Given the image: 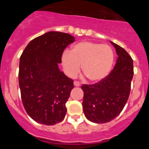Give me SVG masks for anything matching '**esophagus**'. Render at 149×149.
<instances>
[{
  "instance_id": "obj_1",
  "label": "esophagus",
  "mask_w": 149,
  "mask_h": 149,
  "mask_svg": "<svg viewBox=\"0 0 149 149\" xmlns=\"http://www.w3.org/2000/svg\"><path fill=\"white\" fill-rule=\"evenodd\" d=\"M74 85L75 86H81V84L79 82H77V81H74Z\"/></svg>"
}]
</instances>
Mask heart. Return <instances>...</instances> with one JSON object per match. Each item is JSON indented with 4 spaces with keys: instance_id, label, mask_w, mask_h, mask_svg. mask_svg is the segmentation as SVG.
I'll use <instances>...</instances> for the list:
<instances>
[{
    "instance_id": "heart-1",
    "label": "heart",
    "mask_w": 149,
    "mask_h": 149,
    "mask_svg": "<svg viewBox=\"0 0 149 149\" xmlns=\"http://www.w3.org/2000/svg\"><path fill=\"white\" fill-rule=\"evenodd\" d=\"M64 72L69 77L82 72L90 82L102 81L108 75L114 63V51L110 46L92 42H81L65 51L61 56Z\"/></svg>"
}]
</instances>
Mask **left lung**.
Segmentation results:
<instances>
[{
  "label": "left lung",
  "instance_id": "1",
  "mask_svg": "<svg viewBox=\"0 0 149 149\" xmlns=\"http://www.w3.org/2000/svg\"><path fill=\"white\" fill-rule=\"evenodd\" d=\"M118 55L115 67L97 84H84L83 110L86 119L95 123L110 122L125 106L134 76L133 60L125 50L110 42Z\"/></svg>",
  "mask_w": 149,
  "mask_h": 149
}]
</instances>
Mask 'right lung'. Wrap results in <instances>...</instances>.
<instances>
[{"label":"right lung","instance_id":"obj_1","mask_svg":"<svg viewBox=\"0 0 149 149\" xmlns=\"http://www.w3.org/2000/svg\"><path fill=\"white\" fill-rule=\"evenodd\" d=\"M70 34L50 31L30 41L20 57L18 83L24 107L34 121L54 125L65 118L73 80L60 70Z\"/></svg>","mask_w":149,"mask_h":149}]
</instances>
